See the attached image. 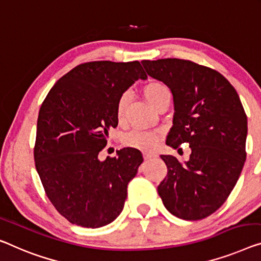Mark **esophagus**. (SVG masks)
<instances>
[{
  "label": "esophagus",
  "mask_w": 261,
  "mask_h": 261,
  "mask_svg": "<svg viewBox=\"0 0 261 261\" xmlns=\"http://www.w3.org/2000/svg\"><path fill=\"white\" fill-rule=\"evenodd\" d=\"M152 158H154V154H152V153H147V152L144 153V161H145V162H149V161H151V159H152Z\"/></svg>",
  "instance_id": "34e87169"
}]
</instances>
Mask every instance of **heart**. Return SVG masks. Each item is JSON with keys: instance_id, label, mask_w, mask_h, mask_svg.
<instances>
[{"instance_id": "obj_1", "label": "heart", "mask_w": 261, "mask_h": 261, "mask_svg": "<svg viewBox=\"0 0 261 261\" xmlns=\"http://www.w3.org/2000/svg\"><path fill=\"white\" fill-rule=\"evenodd\" d=\"M146 99L149 100L151 106L155 107L157 103L161 100L163 96L169 95L168 88L164 84L159 83V82H151L144 89ZM129 99V93L124 92L119 97L117 102V108H116V114H117V119L120 120L124 116L125 107ZM158 143V135L152 131H142V130H134L124 136L123 144L125 146L134 147V149L143 150V151H151L157 146Z\"/></svg>"}]
</instances>
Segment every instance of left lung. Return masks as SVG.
<instances>
[{
	"label": "left lung",
	"mask_w": 261,
	"mask_h": 261,
	"mask_svg": "<svg viewBox=\"0 0 261 261\" xmlns=\"http://www.w3.org/2000/svg\"><path fill=\"white\" fill-rule=\"evenodd\" d=\"M147 75L172 92L173 125L166 138L177 149L189 143L188 162L162 154L168 174L158 194L170 213L199 220L225 203L246 159L247 117L236 89L216 70L191 61H142Z\"/></svg>",
	"instance_id": "left-lung-1"
}]
</instances>
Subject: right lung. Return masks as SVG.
I'll return each mask as SVG.
<instances>
[{
  "instance_id": "1",
  "label": "right lung",
  "mask_w": 261,
  "mask_h": 261,
  "mask_svg": "<svg viewBox=\"0 0 261 261\" xmlns=\"http://www.w3.org/2000/svg\"><path fill=\"white\" fill-rule=\"evenodd\" d=\"M139 79L147 76L138 61L89 62L61 77L42 103L35 165L46 196L71 224L102 227L123 211L142 152L124 147L103 162L98 153L118 124L119 97Z\"/></svg>"
}]
</instances>
